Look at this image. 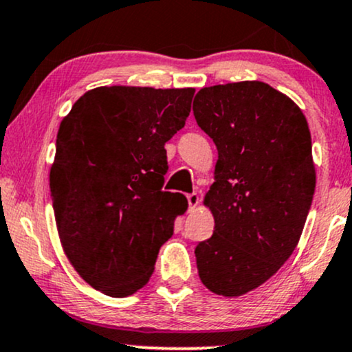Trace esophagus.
Instances as JSON below:
<instances>
[{
	"label": "esophagus",
	"instance_id": "obj_1",
	"mask_svg": "<svg viewBox=\"0 0 352 352\" xmlns=\"http://www.w3.org/2000/svg\"><path fill=\"white\" fill-rule=\"evenodd\" d=\"M187 200H188V208L193 210L195 206L198 205V201H200V195H198L197 192L188 193V195H187Z\"/></svg>",
	"mask_w": 352,
	"mask_h": 352
}]
</instances>
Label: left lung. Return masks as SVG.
Returning a JSON list of instances; mask_svg holds the SVG:
<instances>
[{"instance_id":"8db88e82","label":"left lung","mask_w":352,"mask_h":352,"mask_svg":"<svg viewBox=\"0 0 352 352\" xmlns=\"http://www.w3.org/2000/svg\"><path fill=\"white\" fill-rule=\"evenodd\" d=\"M193 114L218 149L205 197L214 231L195 249L198 275L213 294L239 297L297 248L316 184L310 129L302 109L264 82L201 88Z\"/></svg>"}]
</instances>
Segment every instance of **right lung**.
Returning a JSON list of instances; mask_svg holds the SVG:
<instances>
[{
    "instance_id": "1",
    "label": "right lung",
    "mask_w": 352,
    "mask_h": 352,
    "mask_svg": "<svg viewBox=\"0 0 352 352\" xmlns=\"http://www.w3.org/2000/svg\"><path fill=\"white\" fill-rule=\"evenodd\" d=\"M193 93L100 87L60 122L50 167L58 238L80 277L109 297L149 282L160 245L187 211L184 195L162 190L164 146L185 126Z\"/></svg>"
}]
</instances>
